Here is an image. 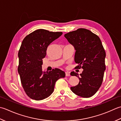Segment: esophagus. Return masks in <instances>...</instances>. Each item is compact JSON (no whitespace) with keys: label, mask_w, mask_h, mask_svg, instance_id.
Returning a JSON list of instances; mask_svg holds the SVG:
<instances>
[{"label":"esophagus","mask_w":121,"mask_h":121,"mask_svg":"<svg viewBox=\"0 0 121 121\" xmlns=\"http://www.w3.org/2000/svg\"><path fill=\"white\" fill-rule=\"evenodd\" d=\"M65 75L66 76H69L70 75V73L68 72V71H66V72H65Z\"/></svg>","instance_id":"34e87169"}]
</instances>
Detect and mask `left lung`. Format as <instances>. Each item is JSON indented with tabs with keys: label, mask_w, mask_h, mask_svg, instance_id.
<instances>
[{
	"label": "left lung",
	"mask_w": 121,
	"mask_h": 121,
	"mask_svg": "<svg viewBox=\"0 0 121 121\" xmlns=\"http://www.w3.org/2000/svg\"><path fill=\"white\" fill-rule=\"evenodd\" d=\"M76 50V68L83 70L79 77L72 71L71 76L78 77L79 82L70 89L76 95L83 98L92 97L100 88L105 70V52L98 35L89 30L80 28L64 35Z\"/></svg>",
	"instance_id": "1"
}]
</instances>
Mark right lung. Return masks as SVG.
I'll use <instances>...</instances> for the list:
<instances>
[{
    "label": "right lung",
    "instance_id": "add662e5",
    "mask_svg": "<svg viewBox=\"0 0 121 121\" xmlns=\"http://www.w3.org/2000/svg\"><path fill=\"white\" fill-rule=\"evenodd\" d=\"M62 34L38 29L26 36L22 42L18 71L24 91L32 99L48 97L54 91L56 81L65 77V72L58 68L48 72L43 71L42 68L48 46Z\"/></svg>",
    "mask_w": 121,
    "mask_h": 121
}]
</instances>
